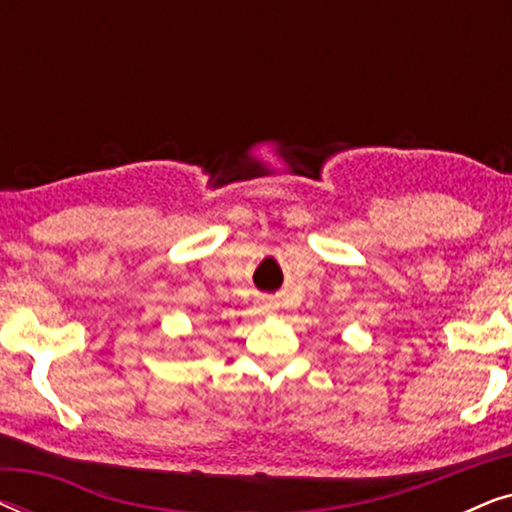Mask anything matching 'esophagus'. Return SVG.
Masks as SVG:
<instances>
[{
	"label": "esophagus",
	"mask_w": 512,
	"mask_h": 512,
	"mask_svg": "<svg viewBox=\"0 0 512 512\" xmlns=\"http://www.w3.org/2000/svg\"><path fill=\"white\" fill-rule=\"evenodd\" d=\"M275 310H277V307L272 305V303H265V305H263V312H275Z\"/></svg>",
	"instance_id": "obj_1"
}]
</instances>
